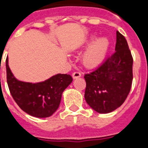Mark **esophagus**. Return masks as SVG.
I'll use <instances>...</instances> for the list:
<instances>
[{
    "label": "esophagus",
    "instance_id": "34e87169",
    "mask_svg": "<svg viewBox=\"0 0 148 148\" xmlns=\"http://www.w3.org/2000/svg\"><path fill=\"white\" fill-rule=\"evenodd\" d=\"M81 76H82L81 73L80 72H77V71H76V72H74V73H73V74H72V77H73V78H74V79H75V78H77V77H80Z\"/></svg>",
    "mask_w": 148,
    "mask_h": 148
}]
</instances>
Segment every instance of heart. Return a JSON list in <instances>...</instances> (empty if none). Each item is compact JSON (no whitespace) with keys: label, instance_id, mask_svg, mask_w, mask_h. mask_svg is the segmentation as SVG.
Wrapping results in <instances>:
<instances>
[{"label":"heart","instance_id":"heart-1","mask_svg":"<svg viewBox=\"0 0 148 148\" xmlns=\"http://www.w3.org/2000/svg\"><path fill=\"white\" fill-rule=\"evenodd\" d=\"M85 42L90 45L82 56V62L87 68H93L99 66L106 58L109 48V39L101 37L97 39L96 35L88 37Z\"/></svg>","mask_w":148,"mask_h":148}]
</instances>
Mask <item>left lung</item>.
<instances>
[{
    "label": "left lung",
    "mask_w": 148,
    "mask_h": 148,
    "mask_svg": "<svg viewBox=\"0 0 148 148\" xmlns=\"http://www.w3.org/2000/svg\"><path fill=\"white\" fill-rule=\"evenodd\" d=\"M133 59L126 39L116 32L115 52L96 70L85 74V99L99 113H109L124 102L132 82Z\"/></svg>",
    "instance_id": "left-lung-1"
}]
</instances>
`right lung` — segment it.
I'll return each instance as SVG.
<instances>
[{
  "label": "right lung",
  "mask_w": 148,
  "mask_h": 148,
  "mask_svg": "<svg viewBox=\"0 0 148 148\" xmlns=\"http://www.w3.org/2000/svg\"><path fill=\"white\" fill-rule=\"evenodd\" d=\"M6 72L8 89L19 107L32 116H51L58 109L62 94L72 82L70 74H58L44 82L32 83L16 79L8 66L6 58Z\"/></svg>",
  "instance_id": "right-lung-1"
}]
</instances>
